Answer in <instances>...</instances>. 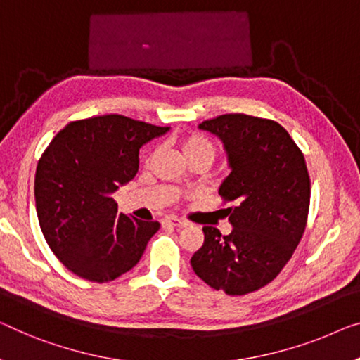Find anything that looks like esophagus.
I'll return each instance as SVG.
<instances>
[{
	"label": "esophagus",
	"instance_id": "obj_1",
	"mask_svg": "<svg viewBox=\"0 0 360 360\" xmlns=\"http://www.w3.org/2000/svg\"><path fill=\"white\" fill-rule=\"evenodd\" d=\"M163 224H169V226H174V228H184V226H187V221L176 218V217H168L163 219Z\"/></svg>",
	"mask_w": 360,
	"mask_h": 360
}]
</instances>
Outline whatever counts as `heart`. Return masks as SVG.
<instances>
[{
  "mask_svg": "<svg viewBox=\"0 0 360 360\" xmlns=\"http://www.w3.org/2000/svg\"><path fill=\"white\" fill-rule=\"evenodd\" d=\"M182 150H184V155L189 158V162L197 158H203L212 163L214 153H217V146H214V142L210 137L205 136V134L192 132L182 141Z\"/></svg>",
  "mask_w": 360,
  "mask_h": 360,
  "instance_id": "1",
  "label": "heart"
}]
</instances>
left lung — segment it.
<instances>
[{
    "label": "left lung",
    "instance_id": "obj_1",
    "mask_svg": "<svg viewBox=\"0 0 360 360\" xmlns=\"http://www.w3.org/2000/svg\"><path fill=\"white\" fill-rule=\"evenodd\" d=\"M198 127L223 142L231 173L218 194L236 205L226 208L233 231L221 236L203 228L205 240L191 265L208 286L243 296L275 280L302 238L310 203L307 166L276 121L231 112Z\"/></svg>",
    "mask_w": 360,
    "mask_h": 360
}]
</instances>
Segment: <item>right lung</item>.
<instances>
[{
	"instance_id": "1",
	"label": "right lung",
	"mask_w": 360,
	"mask_h": 360,
	"mask_svg": "<svg viewBox=\"0 0 360 360\" xmlns=\"http://www.w3.org/2000/svg\"><path fill=\"white\" fill-rule=\"evenodd\" d=\"M169 127L121 115L72 121L43 152L35 173L41 233L61 264L108 283L139 264L158 221L117 213L112 194L134 179L139 150Z\"/></svg>"
}]
</instances>
